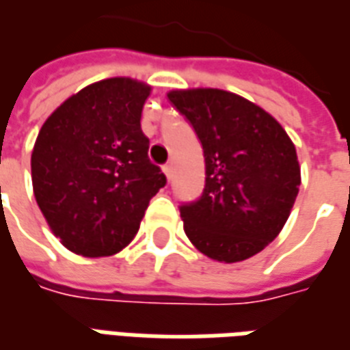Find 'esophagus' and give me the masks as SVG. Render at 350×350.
<instances>
[{
  "label": "esophagus",
  "mask_w": 350,
  "mask_h": 350,
  "mask_svg": "<svg viewBox=\"0 0 350 350\" xmlns=\"http://www.w3.org/2000/svg\"><path fill=\"white\" fill-rule=\"evenodd\" d=\"M162 170H164L167 180H172V178H173V165L172 164H165L164 167H162Z\"/></svg>",
  "instance_id": "34e87169"
}]
</instances>
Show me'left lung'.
I'll use <instances>...</instances> for the list:
<instances>
[{
	"label": "left lung",
	"instance_id": "1",
	"mask_svg": "<svg viewBox=\"0 0 350 350\" xmlns=\"http://www.w3.org/2000/svg\"><path fill=\"white\" fill-rule=\"evenodd\" d=\"M167 99L204 154L203 193L178 206L186 236L219 262L251 258L277 238L295 203V146L273 116L230 92L175 90Z\"/></svg>",
	"mask_w": 350,
	"mask_h": 350
}]
</instances>
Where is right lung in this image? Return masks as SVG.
<instances>
[{"label":"right lung","mask_w":350,"mask_h":350,"mask_svg":"<svg viewBox=\"0 0 350 350\" xmlns=\"http://www.w3.org/2000/svg\"><path fill=\"white\" fill-rule=\"evenodd\" d=\"M149 90L133 79H105L66 99L42 125L31 154L33 190L53 234L73 253L122 251L165 186L140 125Z\"/></svg>","instance_id":"obj_1"}]
</instances>
